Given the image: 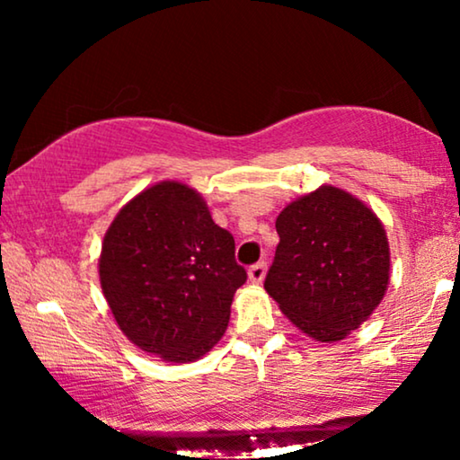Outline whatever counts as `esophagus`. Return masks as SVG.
<instances>
[{"label":"esophagus","instance_id":"34e87169","mask_svg":"<svg viewBox=\"0 0 460 460\" xmlns=\"http://www.w3.org/2000/svg\"><path fill=\"white\" fill-rule=\"evenodd\" d=\"M263 276H266V261H260L249 268V280L253 282V285H261Z\"/></svg>","mask_w":460,"mask_h":460}]
</instances>
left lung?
<instances>
[{
  "label": "left lung",
  "instance_id": "8db88e82",
  "mask_svg": "<svg viewBox=\"0 0 460 460\" xmlns=\"http://www.w3.org/2000/svg\"><path fill=\"white\" fill-rule=\"evenodd\" d=\"M280 243L266 291L316 341H341L381 304L389 243L381 219L354 194L320 186L276 217Z\"/></svg>",
  "mask_w": 460,
  "mask_h": 460
}]
</instances>
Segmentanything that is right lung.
<instances>
[{
	"label": "right lung",
	"mask_w": 460,
	"mask_h": 460,
	"mask_svg": "<svg viewBox=\"0 0 460 460\" xmlns=\"http://www.w3.org/2000/svg\"><path fill=\"white\" fill-rule=\"evenodd\" d=\"M100 285L119 329L142 351L194 362L226 332L247 272L234 238L181 181H159L123 205L104 234Z\"/></svg>",
	"instance_id": "1"
}]
</instances>
